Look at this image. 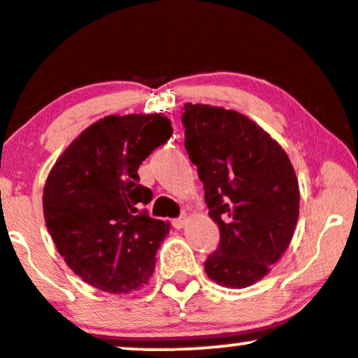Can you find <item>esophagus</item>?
<instances>
[{"label":"esophagus","instance_id":"esophagus-1","mask_svg":"<svg viewBox=\"0 0 358 358\" xmlns=\"http://www.w3.org/2000/svg\"><path fill=\"white\" fill-rule=\"evenodd\" d=\"M171 224H172V227H174V229H182L184 224H186V215H180V217L172 219Z\"/></svg>","mask_w":358,"mask_h":358}]
</instances>
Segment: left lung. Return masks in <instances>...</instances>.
Listing matches in <instances>:
<instances>
[{"instance_id": "8db88e82", "label": "left lung", "mask_w": 358, "mask_h": 358, "mask_svg": "<svg viewBox=\"0 0 358 358\" xmlns=\"http://www.w3.org/2000/svg\"><path fill=\"white\" fill-rule=\"evenodd\" d=\"M186 151L219 226L206 273L224 287H249L292 241L299 182L284 149L249 117L207 104L184 106Z\"/></svg>"}]
</instances>
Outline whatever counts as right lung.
<instances>
[{
	"instance_id": "right-lung-1",
	"label": "right lung",
	"mask_w": 358,
	"mask_h": 358,
	"mask_svg": "<svg viewBox=\"0 0 358 358\" xmlns=\"http://www.w3.org/2000/svg\"><path fill=\"white\" fill-rule=\"evenodd\" d=\"M171 134L161 114L108 116L81 132L48 176V231L69 268L96 289L129 294L154 271L169 224L144 209L152 192L138 169Z\"/></svg>"
}]
</instances>
